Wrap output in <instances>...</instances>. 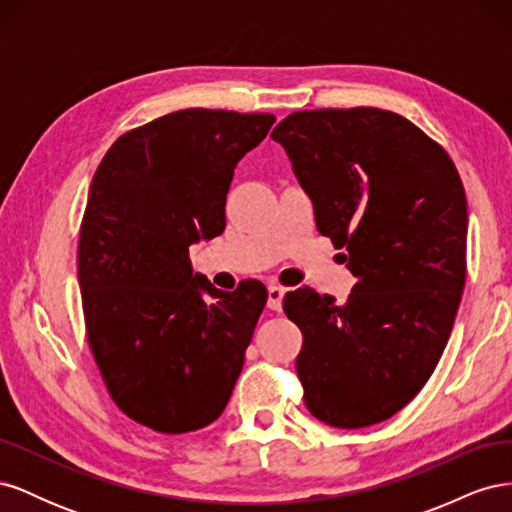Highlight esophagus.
<instances>
[{"mask_svg": "<svg viewBox=\"0 0 512 512\" xmlns=\"http://www.w3.org/2000/svg\"><path fill=\"white\" fill-rule=\"evenodd\" d=\"M267 292H269V301H267V305H269V309H273V312H282V301H284V288L282 286H269L267 288Z\"/></svg>", "mask_w": 512, "mask_h": 512, "instance_id": "1", "label": "esophagus"}]
</instances>
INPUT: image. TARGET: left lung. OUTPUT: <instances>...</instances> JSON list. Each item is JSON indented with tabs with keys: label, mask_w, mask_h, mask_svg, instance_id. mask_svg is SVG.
Wrapping results in <instances>:
<instances>
[{
	"label": "left lung",
	"mask_w": 512,
	"mask_h": 512,
	"mask_svg": "<svg viewBox=\"0 0 512 512\" xmlns=\"http://www.w3.org/2000/svg\"><path fill=\"white\" fill-rule=\"evenodd\" d=\"M271 138L356 277L344 305L309 288L284 299L303 333L305 406L331 427L376 425L423 389L453 331L466 284L463 183L436 141L380 108L299 111Z\"/></svg>",
	"instance_id": "obj_1"
}]
</instances>
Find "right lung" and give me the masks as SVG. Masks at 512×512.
I'll return each mask as SVG.
<instances>
[{"label":"right lung","instance_id":"right-lung-1","mask_svg":"<svg viewBox=\"0 0 512 512\" xmlns=\"http://www.w3.org/2000/svg\"><path fill=\"white\" fill-rule=\"evenodd\" d=\"M273 123L185 108L119 136L91 179L79 239L89 348L119 410L153 431L213 423L243 369L267 288L218 290L192 273L190 245L222 235L235 168Z\"/></svg>","mask_w":512,"mask_h":512}]
</instances>
